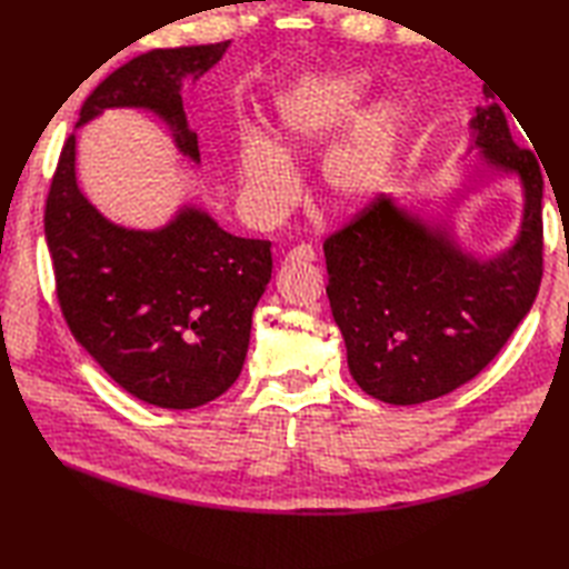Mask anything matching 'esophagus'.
Returning a JSON list of instances; mask_svg holds the SVG:
<instances>
[{"instance_id": "1", "label": "esophagus", "mask_w": 569, "mask_h": 569, "mask_svg": "<svg viewBox=\"0 0 569 569\" xmlns=\"http://www.w3.org/2000/svg\"><path fill=\"white\" fill-rule=\"evenodd\" d=\"M287 260L289 262H313L317 260V250H313V246H309V243H301L287 252Z\"/></svg>"}]
</instances>
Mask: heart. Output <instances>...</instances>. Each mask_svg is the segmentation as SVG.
Masks as SVG:
<instances>
[{
	"label": "heart",
	"mask_w": 569,
	"mask_h": 569,
	"mask_svg": "<svg viewBox=\"0 0 569 569\" xmlns=\"http://www.w3.org/2000/svg\"><path fill=\"white\" fill-rule=\"evenodd\" d=\"M365 94L368 82L362 74L326 78L277 102L274 143L258 131L243 133L238 146V184L252 217L274 221L292 207L297 197L292 160L313 153L345 129L362 109ZM401 129V107L395 99H382L326 148L319 189L328 207L358 209L382 192L397 168Z\"/></svg>",
	"instance_id": "heart-1"
}]
</instances>
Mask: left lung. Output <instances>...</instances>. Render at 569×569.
<instances>
[{
  "instance_id": "1",
  "label": "left lung",
  "mask_w": 569,
  "mask_h": 569,
  "mask_svg": "<svg viewBox=\"0 0 569 569\" xmlns=\"http://www.w3.org/2000/svg\"><path fill=\"white\" fill-rule=\"evenodd\" d=\"M470 121L487 168L516 172L526 204L516 243L495 260L467 256L380 194L323 241L333 319L362 391L395 407L438 399L499 356L531 311L542 280V172L513 143L507 113L487 94Z\"/></svg>"
}]
</instances>
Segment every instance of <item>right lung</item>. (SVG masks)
I'll list each match as a JSON object with an SVG mask.
<instances>
[{
	"mask_svg": "<svg viewBox=\"0 0 569 569\" xmlns=\"http://www.w3.org/2000/svg\"><path fill=\"white\" fill-rule=\"evenodd\" d=\"M226 48L229 41L148 50L94 87L78 126L111 107L150 109L197 162L182 78L197 80ZM43 226L62 317L119 387L160 409H197L238 380L252 311L272 277L270 241L226 233L197 207L158 231L113 226L80 192L74 133L60 150Z\"/></svg>",
	"mask_w": 569,
	"mask_h": 569,
	"instance_id": "1",
	"label": "right lung"
}]
</instances>
